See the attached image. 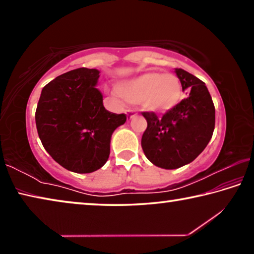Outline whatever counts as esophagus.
<instances>
[{
  "instance_id": "1",
  "label": "esophagus",
  "mask_w": 254,
  "mask_h": 254,
  "mask_svg": "<svg viewBox=\"0 0 254 254\" xmlns=\"http://www.w3.org/2000/svg\"><path fill=\"white\" fill-rule=\"evenodd\" d=\"M127 117L128 118H133V117H135V115H136V112L134 111V110H127Z\"/></svg>"
}]
</instances>
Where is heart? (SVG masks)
<instances>
[{
	"instance_id": "b5f03b06",
	"label": "heart",
	"mask_w": 254,
	"mask_h": 254,
	"mask_svg": "<svg viewBox=\"0 0 254 254\" xmlns=\"http://www.w3.org/2000/svg\"><path fill=\"white\" fill-rule=\"evenodd\" d=\"M124 101L140 104L142 109L158 114L168 113L182 100V85L173 74L150 71L128 79L118 86Z\"/></svg>"
}]
</instances>
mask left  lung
Wrapping results in <instances>:
<instances>
[{"label":"left lung","mask_w":254,"mask_h":254,"mask_svg":"<svg viewBox=\"0 0 254 254\" xmlns=\"http://www.w3.org/2000/svg\"><path fill=\"white\" fill-rule=\"evenodd\" d=\"M176 75L188 96L159 119L153 112H142L148 127L141 145L154 166L180 168L199 156L212 139L215 107L204 81L176 68Z\"/></svg>","instance_id":"8db88e82"}]
</instances>
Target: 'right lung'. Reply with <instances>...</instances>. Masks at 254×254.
I'll return each mask as SVG.
<instances>
[{
  "mask_svg": "<svg viewBox=\"0 0 254 254\" xmlns=\"http://www.w3.org/2000/svg\"><path fill=\"white\" fill-rule=\"evenodd\" d=\"M100 70L77 68L56 77L41 91L36 111L41 143L56 162L77 174L105 165L111 136L126 114L105 110L96 88Z\"/></svg>",
  "mask_w": 254,
  "mask_h": 254,
  "instance_id": "obj_1",
  "label": "right lung"
}]
</instances>
